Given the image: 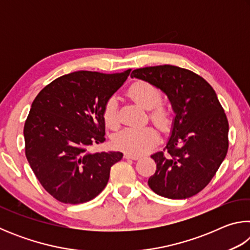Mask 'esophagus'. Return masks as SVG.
I'll return each mask as SVG.
<instances>
[{"label":"esophagus","mask_w":250,"mask_h":250,"mask_svg":"<svg viewBox=\"0 0 250 250\" xmlns=\"http://www.w3.org/2000/svg\"><path fill=\"white\" fill-rule=\"evenodd\" d=\"M125 158L131 159V160H138L140 156H139L138 154H132V153H128V152H126V153H125Z\"/></svg>","instance_id":"esophagus-1"}]
</instances>
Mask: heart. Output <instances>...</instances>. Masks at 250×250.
<instances>
[{"mask_svg":"<svg viewBox=\"0 0 250 250\" xmlns=\"http://www.w3.org/2000/svg\"><path fill=\"white\" fill-rule=\"evenodd\" d=\"M128 95L134 103L149 110V118L160 128H166L170 121L171 111L167 105L161 104L162 95L153 84L147 82H137L131 84ZM103 117L105 125L116 129L119 125L118 103L115 97H110L104 103ZM159 139V133L153 126L126 128L117 133L113 138V146L133 154H140L153 146Z\"/></svg>","mask_w":250,"mask_h":250,"instance_id":"obj_1","label":"heart"}]
</instances>
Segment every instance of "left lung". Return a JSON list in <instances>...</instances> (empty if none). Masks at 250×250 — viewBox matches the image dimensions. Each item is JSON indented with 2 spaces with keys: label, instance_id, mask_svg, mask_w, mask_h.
<instances>
[{
  "label": "left lung",
  "instance_id": "8db88e82",
  "mask_svg": "<svg viewBox=\"0 0 250 250\" xmlns=\"http://www.w3.org/2000/svg\"><path fill=\"white\" fill-rule=\"evenodd\" d=\"M131 77L166 92L175 112L167 146L151 155L156 170L147 184L171 200L196 195L216 174L228 151V120L216 92L201 76L172 65L134 69Z\"/></svg>",
  "mask_w": 250,
  "mask_h": 250
}]
</instances>
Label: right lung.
<instances>
[{
    "label": "right lung",
    "instance_id": "1",
    "mask_svg": "<svg viewBox=\"0 0 250 250\" xmlns=\"http://www.w3.org/2000/svg\"><path fill=\"white\" fill-rule=\"evenodd\" d=\"M130 71H74L53 80L34 99L24 125L25 155L42 186L57 201H91L124 156L121 152L90 153L89 147L105 141L104 103Z\"/></svg>",
    "mask_w": 250,
    "mask_h": 250
}]
</instances>
